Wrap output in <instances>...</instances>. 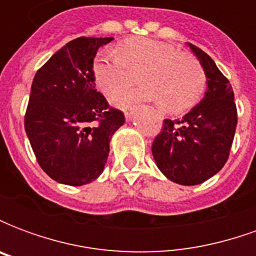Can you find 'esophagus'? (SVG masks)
Here are the masks:
<instances>
[{
    "label": "esophagus",
    "instance_id": "obj_1",
    "mask_svg": "<svg viewBox=\"0 0 256 256\" xmlns=\"http://www.w3.org/2000/svg\"><path fill=\"white\" fill-rule=\"evenodd\" d=\"M133 110L134 106H128V108L124 110V118H126L128 120H132V118H133Z\"/></svg>",
    "mask_w": 256,
    "mask_h": 256
}]
</instances>
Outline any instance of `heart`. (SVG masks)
Wrapping results in <instances>:
<instances>
[{
  "label": "heart",
  "mask_w": 256,
  "mask_h": 256,
  "mask_svg": "<svg viewBox=\"0 0 256 256\" xmlns=\"http://www.w3.org/2000/svg\"><path fill=\"white\" fill-rule=\"evenodd\" d=\"M142 86L126 89L112 97L116 106L133 101H160L163 110L180 114L196 106L202 98L207 78L202 64L177 48L150 38H128L116 52H104L93 63V78L97 88L112 94L130 82V71H140Z\"/></svg>",
  "instance_id": "1"
}]
</instances>
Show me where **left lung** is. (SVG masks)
I'll list each match as a JSON object with an SVG mask.
<instances>
[{"label": "left lung", "instance_id": "left-lung-1", "mask_svg": "<svg viewBox=\"0 0 256 256\" xmlns=\"http://www.w3.org/2000/svg\"><path fill=\"white\" fill-rule=\"evenodd\" d=\"M207 76V92L181 120L164 119L152 155L170 181L198 185L215 176L229 158L237 124L234 93L214 60L188 44Z\"/></svg>", "mask_w": 256, "mask_h": 256}]
</instances>
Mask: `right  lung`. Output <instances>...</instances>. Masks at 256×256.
I'll use <instances>...</instances> for the list:
<instances>
[{
	"label": "right lung",
	"instance_id": "1",
	"mask_svg": "<svg viewBox=\"0 0 256 256\" xmlns=\"http://www.w3.org/2000/svg\"><path fill=\"white\" fill-rule=\"evenodd\" d=\"M114 38L79 36L36 71L24 116V128L36 162L60 184L79 186L100 177L110 141L124 123L96 90L93 62Z\"/></svg>",
	"mask_w": 256,
	"mask_h": 256
}]
</instances>
